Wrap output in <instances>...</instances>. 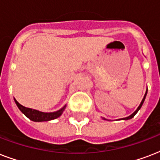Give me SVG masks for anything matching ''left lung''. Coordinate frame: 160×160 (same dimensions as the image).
<instances>
[{
  "mask_svg": "<svg viewBox=\"0 0 160 160\" xmlns=\"http://www.w3.org/2000/svg\"><path fill=\"white\" fill-rule=\"evenodd\" d=\"M146 95H147V91H146V93H145V95H144V98H143V100H142V101H141V103H140V105H139V106L138 107V109H136V110H135V111L134 112V113H133V114H131V115H129V116H128V117H126V118H123V119H125V120H126V119H132V118H133V117L134 116V115H135V114H137V112L139 111V109H140V108H141V106H142V105H143V103H144V100H145V97H146Z\"/></svg>",
  "mask_w": 160,
  "mask_h": 160,
  "instance_id": "obj_1",
  "label": "left lung"
}]
</instances>
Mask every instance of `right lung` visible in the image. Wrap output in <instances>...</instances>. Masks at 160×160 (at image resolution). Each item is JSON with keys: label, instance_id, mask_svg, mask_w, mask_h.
Returning a JSON list of instances; mask_svg holds the SVG:
<instances>
[{"label": "right lung", "instance_id": "1", "mask_svg": "<svg viewBox=\"0 0 160 160\" xmlns=\"http://www.w3.org/2000/svg\"><path fill=\"white\" fill-rule=\"evenodd\" d=\"M15 102H16V105L19 108V109L26 115L27 118L35 122H41V121H48V120H51V119H55L58 118L59 116L61 115V114L64 111L65 106H64L62 109H60V110H58L56 112H53V113H44V112L38 111L36 109H30V108H26L24 107L23 105H21V104H19L16 100L15 99Z\"/></svg>", "mask_w": 160, "mask_h": 160}]
</instances>
